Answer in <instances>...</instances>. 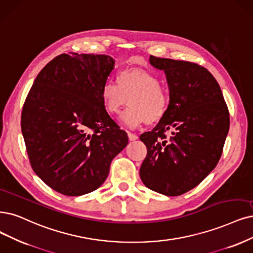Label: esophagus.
Segmentation results:
<instances>
[{"label":"esophagus","mask_w":253,"mask_h":253,"mask_svg":"<svg viewBox=\"0 0 253 253\" xmlns=\"http://www.w3.org/2000/svg\"><path fill=\"white\" fill-rule=\"evenodd\" d=\"M128 138H129L130 142H133V141H136V139L138 138V136L136 134H134V133L128 132Z\"/></svg>","instance_id":"1"}]
</instances>
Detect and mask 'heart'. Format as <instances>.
<instances>
[{"instance_id":"b5f03b06","label":"heart","mask_w":253,"mask_h":253,"mask_svg":"<svg viewBox=\"0 0 253 253\" xmlns=\"http://www.w3.org/2000/svg\"><path fill=\"white\" fill-rule=\"evenodd\" d=\"M101 99L109 115H118L129 99L130 107L120 117L121 125L127 129H135L145 121H158L169 105V96L158 78L139 69L121 72L118 82L105 81Z\"/></svg>"}]
</instances>
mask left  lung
Listing matches in <instances>:
<instances>
[{
    "mask_svg": "<svg viewBox=\"0 0 253 253\" xmlns=\"http://www.w3.org/2000/svg\"><path fill=\"white\" fill-rule=\"evenodd\" d=\"M150 64L165 72L170 102L158 124L139 136L148 150L139 176L154 192L179 196L216 168L229 130V112L207 69L152 55ZM168 129L172 134L169 139Z\"/></svg>",
    "mask_w": 253,
    "mask_h": 253,
    "instance_id": "left-lung-1",
    "label": "left lung"
}]
</instances>
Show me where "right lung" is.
Masks as SVG:
<instances>
[{"instance_id": "obj_1", "label": "right lung", "mask_w": 253, "mask_h": 253, "mask_svg": "<svg viewBox=\"0 0 253 253\" xmlns=\"http://www.w3.org/2000/svg\"><path fill=\"white\" fill-rule=\"evenodd\" d=\"M115 59L61 54L37 75L22 111V132L36 175L65 196L97 190L128 144L103 104L101 88Z\"/></svg>"}]
</instances>
